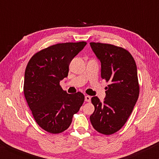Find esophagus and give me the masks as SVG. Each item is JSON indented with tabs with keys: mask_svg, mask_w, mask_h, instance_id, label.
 <instances>
[{
	"mask_svg": "<svg viewBox=\"0 0 159 159\" xmlns=\"http://www.w3.org/2000/svg\"><path fill=\"white\" fill-rule=\"evenodd\" d=\"M91 100V97L90 96H85V101L87 102H90Z\"/></svg>",
	"mask_w": 159,
	"mask_h": 159,
	"instance_id": "esophagus-1",
	"label": "esophagus"
}]
</instances>
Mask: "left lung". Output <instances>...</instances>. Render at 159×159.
<instances>
[{
    "mask_svg": "<svg viewBox=\"0 0 159 159\" xmlns=\"http://www.w3.org/2000/svg\"><path fill=\"white\" fill-rule=\"evenodd\" d=\"M101 62V77L110 84L105 87L104 102L91 98L95 107L90 116L92 125L101 134H112L126 123L139 96L137 66L127 50L114 45L90 43Z\"/></svg>",
    "mask_w": 159,
    "mask_h": 159,
    "instance_id": "obj_1",
    "label": "left lung"
}]
</instances>
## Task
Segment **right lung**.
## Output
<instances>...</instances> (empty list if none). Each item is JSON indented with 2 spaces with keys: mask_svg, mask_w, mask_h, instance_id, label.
<instances>
[{
  "mask_svg": "<svg viewBox=\"0 0 159 159\" xmlns=\"http://www.w3.org/2000/svg\"><path fill=\"white\" fill-rule=\"evenodd\" d=\"M86 45L58 43L36 53L27 63L24 94L36 122L49 133L66 130L84 101L81 93H67L60 81L68 76L71 61Z\"/></svg>",
  "mask_w": 159,
  "mask_h": 159,
  "instance_id": "obj_1",
  "label": "right lung"
}]
</instances>
